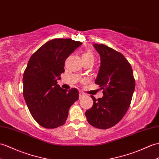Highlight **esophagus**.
Wrapping results in <instances>:
<instances>
[{
	"mask_svg": "<svg viewBox=\"0 0 159 159\" xmlns=\"http://www.w3.org/2000/svg\"><path fill=\"white\" fill-rule=\"evenodd\" d=\"M84 95H85V94H84V93H83V92H82V91H80V92H79V98H80L83 97V96H84Z\"/></svg>",
	"mask_w": 159,
	"mask_h": 159,
	"instance_id": "34e87169",
	"label": "esophagus"
}]
</instances>
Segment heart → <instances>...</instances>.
<instances>
[{"label": "heart", "mask_w": 159, "mask_h": 159, "mask_svg": "<svg viewBox=\"0 0 159 159\" xmlns=\"http://www.w3.org/2000/svg\"><path fill=\"white\" fill-rule=\"evenodd\" d=\"M82 59H83L84 62L86 61H89V60H91L93 61H94V55L91 51L87 50L82 54Z\"/></svg>", "instance_id": "heart-1"}]
</instances>
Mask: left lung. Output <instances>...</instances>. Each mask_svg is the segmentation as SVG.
Instances as JSON below:
<instances>
[{
    "label": "left lung",
    "instance_id": "1",
    "mask_svg": "<svg viewBox=\"0 0 159 159\" xmlns=\"http://www.w3.org/2000/svg\"><path fill=\"white\" fill-rule=\"evenodd\" d=\"M93 46L101 58L95 83L103 89L104 96L96 99L91 95L93 105L85 112V116L93 127L106 129L116 125L126 114L135 80L130 63L123 54L102 44Z\"/></svg>",
    "mask_w": 159,
    "mask_h": 159
}]
</instances>
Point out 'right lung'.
<instances>
[{"mask_svg": "<svg viewBox=\"0 0 159 159\" xmlns=\"http://www.w3.org/2000/svg\"><path fill=\"white\" fill-rule=\"evenodd\" d=\"M82 43L55 39L32 54L23 76V95L31 115L47 129L64 125L70 106L79 99L76 88L64 89L57 80L64 72L65 61Z\"/></svg>", "mask_w": 159, "mask_h": 159, "instance_id": "add662e5", "label": "right lung"}]
</instances>
